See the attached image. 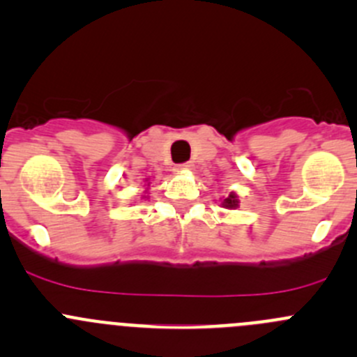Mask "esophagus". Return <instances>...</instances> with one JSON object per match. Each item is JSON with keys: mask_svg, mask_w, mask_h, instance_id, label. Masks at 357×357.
I'll return each instance as SVG.
<instances>
[{"mask_svg": "<svg viewBox=\"0 0 357 357\" xmlns=\"http://www.w3.org/2000/svg\"><path fill=\"white\" fill-rule=\"evenodd\" d=\"M193 167H195V164H193V162H186V164L178 165V167H176V171H181V172H185V171H193Z\"/></svg>", "mask_w": 357, "mask_h": 357, "instance_id": "34e87169", "label": "esophagus"}]
</instances>
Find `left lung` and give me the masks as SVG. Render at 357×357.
Returning a JSON list of instances; mask_svg holds the SVG:
<instances>
[{
    "mask_svg": "<svg viewBox=\"0 0 357 357\" xmlns=\"http://www.w3.org/2000/svg\"><path fill=\"white\" fill-rule=\"evenodd\" d=\"M221 207L228 208V211H233V208H238L240 207L238 195H236L235 192H229V195L225 197V199L221 200Z\"/></svg>",
    "mask_w": 357,
    "mask_h": 357,
    "instance_id": "left-lung-1",
    "label": "left lung"
}]
</instances>
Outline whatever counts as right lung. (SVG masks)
Returning a JSON list of instances; mask_svg holds the SVG:
<instances>
[{"label": "right lung", "instance_id": "add662e5", "mask_svg": "<svg viewBox=\"0 0 357 357\" xmlns=\"http://www.w3.org/2000/svg\"><path fill=\"white\" fill-rule=\"evenodd\" d=\"M145 181H146V185H145V192H143V193H145V195H143L142 197V199H149V190H150V178H145Z\"/></svg>", "mask_w": 357, "mask_h": 357}]
</instances>
